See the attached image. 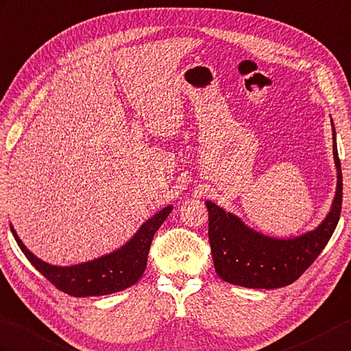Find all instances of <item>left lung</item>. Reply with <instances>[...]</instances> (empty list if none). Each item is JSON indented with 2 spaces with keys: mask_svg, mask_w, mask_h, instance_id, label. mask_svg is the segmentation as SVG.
I'll return each mask as SVG.
<instances>
[{
  "mask_svg": "<svg viewBox=\"0 0 351 351\" xmlns=\"http://www.w3.org/2000/svg\"><path fill=\"white\" fill-rule=\"evenodd\" d=\"M332 124L337 191L330 210L314 230L295 238H272L251 229L239 217L206 200L209 243L219 278L247 289H280L295 282L319 257L337 229L342 205V175Z\"/></svg>",
  "mask_w": 351,
  "mask_h": 351,
  "instance_id": "1",
  "label": "left lung"
}]
</instances>
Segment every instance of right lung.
Instances as JSON below:
<instances>
[{
  "label": "right lung",
  "instance_id": "right-lung-1",
  "mask_svg": "<svg viewBox=\"0 0 351 351\" xmlns=\"http://www.w3.org/2000/svg\"><path fill=\"white\" fill-rule=\"evenodd\" d=\"M172 209L173 206L169 205L146 219L132 239L110 254L71 266H55L43 262L23 245L12 224L10 230L31 265L56 289L75 298L104 296L132 287L141 280L146 262H148V252L154 234L172 213Z\"/></svg>",
  "mask_w": 351,
  "mask_h": 351
}]
</instances>
